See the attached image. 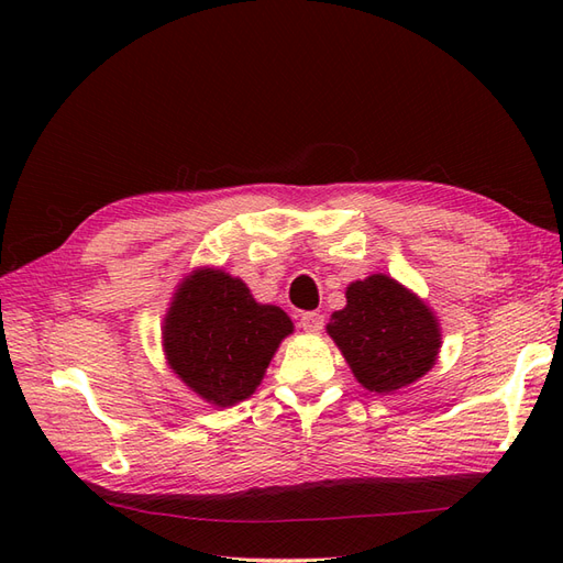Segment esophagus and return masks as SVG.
<instances>
[{
	"label": "esophagus",
	"instance_id": "obj_1",
	"mask_svg": "<svg viewBox=\"0 0 563 563\" xmlns=\"http://www.w3.org/2000/svg\"><path fill=\"white\" fill-rule=\"evenodd\" d=\"M300 327H302V331H308V333H319L323 329V314L305 312L300 317Z\"/></svg>",
	"mask_w": 563,
	"mask_h": 563
}]
</instances>
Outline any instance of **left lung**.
Here are the masks:
<instances>
[{"label": "left lung", "instance_id": "left-lung-1", "mask_svg": "<svg viewBox=\"0 0 563 563\" xmlns=\"http://www.w3.org/2000/svg\"><path fill=\"white\" fill-rule=\"evenodd\" d=\"M345 298L347 305L331 314L327 333L362 387L395 395L437 364L439 319L411 288L378 272L352 282Z\"/></svg>", "mask_w": 563, "mask_h": 563}]
</instances>
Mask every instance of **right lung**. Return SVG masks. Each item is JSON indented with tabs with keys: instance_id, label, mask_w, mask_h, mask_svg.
Wrapping results in <instances>:
<instances>
[{
	"instance_id": "1",
	"label": "right lung",
	"mask_w": 563,
	"mask_h": 563,
	"mask_svg": "<svg viewBox=\"0 0 563 563\" xmlns=\"http://www.w3.org/2000/svg\"><path fill=\"white\" fill-rule=\"evenodd\" d=\"M294 321L277 305L255 300L249 286L220 267L183 277L162 323L166 364L199 399L230 408L265 378Z\"/></svg>"
}]
</instances>
